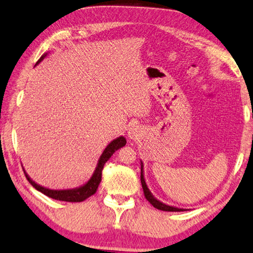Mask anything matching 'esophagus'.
I'll return each mask as SVG.
<instances>
[{
	"mask_svg": "<svg viewBox=\"0 0 253 253\" xmlns=\"http://www.w3.org/2000/svg\"><path fill=\"white\" fill-rule=\"evenodd\" d=\"M140 135H141V131H140V127L137 126H132L129 131H127V137L130 140H138Z\"/></svg>",
	"mask_w": 253,
	"mask_h": 253,
	"instance_id": "34e87169",
	"label": "esophagus"
}]
</instances>
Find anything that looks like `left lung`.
I'll return each mask as SVG.
<instances>
[{"mask_svg":"<svg viewBox=\"0 0 253 253\" xmlns=\"http://www.w3.org/2000/svg\"><path fill=\"white\" fill-rule=\"evenodd\" d=\"M140 164H141V175H140V180H141V185H142L143 193H145L146 199L148 200L155 208L159 209V211H186V209H183V208H177V207H174V206H169L164 203H162V201H159L158 199H156V198L154 197V194L150 192L148 186H147L146 180H145V174H143V163L140 162Z\"/></svg>","mask_w":253,"mask_h":253,"instance_id":"8db88e82","label":"left lung"}]
</instances>
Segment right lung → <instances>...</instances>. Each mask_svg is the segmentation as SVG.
<instances>
[{
	"label": "right lung",
	"mask_w": 253,
	"mask_h": 253,
	"mask_svg": "<svg viewBox=\"0 0 253 253\" xmlns=\"http://www.w3.org/2000/svg\"><path fill=\"white\" fill-rule=\"evenodd\" d=\"M46 55H47V54H44V55L37 61V63L35 64V67H36L37 64H40L41 62L44 60V57ZM126 145V138L122 137V135L108 143L106 148L104 149L103 154L100 155L98 163H97V166L94 170V173H92L91 177L89 178L88 182H86L84 185L79 186V188L68 189V190H52V189L45 188V186L37 184L36 182L33 181L32 178L29 177V175L26 173L25 169H23V172H25L26 177L27 180L29 181V183L32 184L35 189L38 190V191L44 193L45 196L52 198V199L60 200V201H68V203H81V201L86 200L87 198L96 193L97 188H98L100 181H102V170L104 169L105 163L112 157V155H113L116 150L122 148V147H124Z\"/></svg>",
	"instance_id": "obj_1"
}]
</instances>
